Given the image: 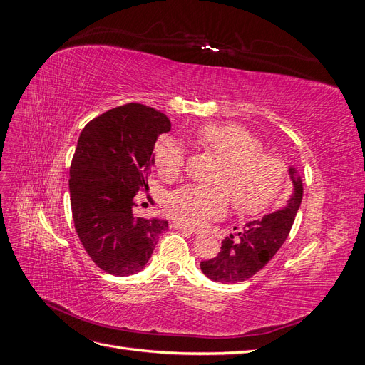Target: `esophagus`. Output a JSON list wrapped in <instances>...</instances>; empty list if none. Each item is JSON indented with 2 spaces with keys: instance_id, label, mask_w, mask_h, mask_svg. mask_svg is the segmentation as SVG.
<instances>
[{
  "instance_id": "34e87169",
  "label": "esophagus",
  "mask_w": 365,
  "mask_h": 365,
  "mask_svg": "<svg viewBox=\"0 0 365 365\" xmlns=\"http://www.w3.org/2000/svg\"><path fill=\"white\" fill-rule=\"evenodd\" d=\"M170 227H172L173 230H180V231H182V233H187V235H196V231H195L193 228L187 227V225H184V224H180V222H172Z\"/></svg>"
}]
</instances>
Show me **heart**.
<instances>
[{
  "mask_svg": "<svg viewBox=\"0 0 365 365\" xmlns=\"http://www.w3.org/2000/svg\"><path fill=\"white\" fill-rule=\"evenodd\" d=\"M201 145L222 163L216 182L204 189L184 185L165 201L168 213L180 222L201 227L224 216L230 197L240 215H257L280 193L286 168L271 153H264L260 140L240 125H207L200 130ZM155 165L163 178H176L184 168V150L173 140L161 141L155 150ZM225 189L222 190V187Z\"/></svg>",
  "mask_w": 365,
  "mask_h": 365,
  "instance_id": "heart-1",
  "label": "heart"
}]
</instances>
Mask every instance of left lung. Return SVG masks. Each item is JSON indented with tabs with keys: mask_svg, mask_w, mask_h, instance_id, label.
Returning <instances> with one entry per match:
<instances>
[{
	"mask_svg": "<svg viewBox=\"0 0 365 365\" xmlns=\"http://www.w3.org/2000/svg\"><path fill=\"white\" fill-rule=\"evenodd\" d=\"M292 193L286 204L262 219L250 220L235 237L230 235L215 259L201 262L208 279L220 283H237L251 279L280 250L292 228L303 200V181L295 168H289ZM236 230V228H235Z\"/></svg>",
	"mask_w": 365,
	"mask_h": 365,
	"instance_id": "obj_1",
	"label": "left lung"
}]
</instances>
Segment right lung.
Here are the masks:
<instances>
[{"mask_svg": "<svg viewBox=\"0 0 365 365\" xmlns=\"http://www.w3.org/2000/svg\"><path fill=\"white\" fill-rule=\"evenodd\" d=\"M169 130L163 113L128 103L91 120L77 141L68 182L74 227L88 256L108 274L140 272L169 228L168 220L132 213L155 164V141Z\"/></svg>", "mask_w": 365, "mask_h": 365, "instance_id": "1", "label": "right lung"}]
</instances>
